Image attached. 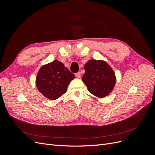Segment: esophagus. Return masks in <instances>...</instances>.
<instances>
[{"mask_svg":"<svg viewBox=\"0 0 155 155\" xmlns=\"http://www.w3.org/2000/svg\"><path fill=\"white\" fill-rule=\"evenodd\" d=\"M76 76L78 78H80L81 77V73L80 72H78L76 74Z\"/></svg>","mask_w":155,"mask_h":155,"instance_id":"obj_1","label":"esophagus"}]
</instances>
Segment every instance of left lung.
<instances>
[{
	"instance_id": "1",
	"label": "left lung",
	"mask_w": 155,
	"mask_h": 155,
	"mask_svg": "<svg viewBox=\"0 0 155 155\" xmlns=\"http://www.w3.org/2000/svg\"><path fill=\"white\" fill-rule=\"evenodd\" d=\"M82 81L88 91L97 97H104L112 91L116 78L110 65L105 61L91 59L85 64Z\"/></svg>"
}]
</instances>
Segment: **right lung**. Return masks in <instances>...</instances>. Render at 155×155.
I'll return each instance as SVG.
<instances>
[{"label": "right lung", "instance_id": "add662e5", "mask_svg": "<svg viewBox=\"0 0 155 155\" xmlns=\"http://www.w3.org/2000/svg\"><path fill=\"white\" fill-rule=\"evenodd\" d=\"M74 78V74L62 62L54 60L40 68L35 83L38 91L45 97L55 100L67 92L69 83Z\"/></svg>", "mask_w": 155, "mask_h": 155}]
</instances>
